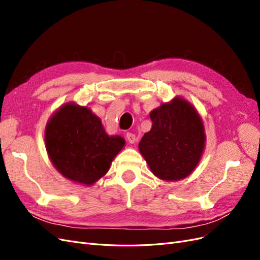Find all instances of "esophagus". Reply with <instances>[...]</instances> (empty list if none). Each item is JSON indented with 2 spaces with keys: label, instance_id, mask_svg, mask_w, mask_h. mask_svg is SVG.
Listing matches in <instances>:
<instances>
[{
  "label": "esophagus",
  "instance_id": "obj_1",
  "mask_svg": "<svg viewBox=\"0 0 260 260\" xmlns=\"http://www.w3.org/2000/svg\"><path fill=\"white\" fill-rule=\"evenodd\" d=\"M127 140L129 141L130 144H133L137 141V138H136V135H133V133H130L128 132L127 133Z\"/></svg>",
  "mask_w": 260,
  "mask_h": 260
}]
</instances>
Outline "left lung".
Returning <instances> with one entry per match:
<instances>
[{
	"mask_svg": "<svg viewBox=\"0 0 260 260\" xmlns=\"http://www.w3.org/2000/svg\"><path fill=\"white\" fill-rule=\"evenodd\" d=\"M152 128L139 143L140 153L153 174L165 181H178L191 175L205 148L203 120L195 107L175 98L149 114Z\"/></svg>",
	"mask_w": 260,
	"mask_h": 260,
	"instance_id": "left-lung-1",
	"label": "left lung"
}]
</instances>
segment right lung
Instances as JSON below:
<instances>
[{
  "label": "right lung",
  "mask_w": 260,
  "mask_h": 260,
  "mask_svg": "<svg viewBox=\"0 0 260 260\" xmlns=\"http://www.w3.org/2000/svg\"><path fill=\"white\" fill-rule=\"evenodd\" d=\"M44 139L50 159L59 174L84 185H92L105 176L124 146L121 137L107 135L90 108L73 102L53 114Z\"/></svg>",
  "instance_id": "1"
}]
</instances>
